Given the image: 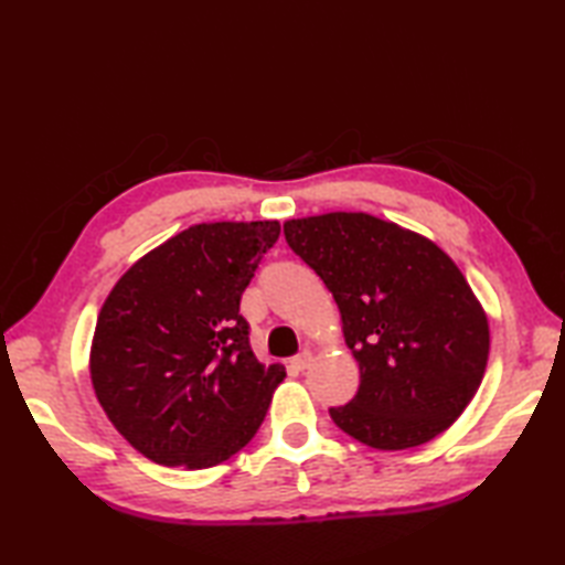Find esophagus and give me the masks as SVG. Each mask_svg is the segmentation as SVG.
<instances>
[{
	"mask_svg": "<svg viewBox=\"0 0 565 565\" xmlns=\"http://www.w3.org/2000/svg\"><path fill=\"white\" fill-rule=\"evenodd\" d=\"M310 362H313V354H310L308 350H303L301 354H296V356L291 359V366H294L296 371H303V369L310 366Z\"/></svg>",
	"mask_w": 565,
	"mask_h": 565,
	"instance_id": "34e87169",
	"label": "esophagus"
}]
</instances>
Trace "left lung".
<instances>
[{"label": "left lung", "mask_w": 565, "mask_h": 565, "mask_svg": "<svg viewBox=\"0 0 565 565\" xmlns=\"http://www.w3.org/2000/svg\"><path fill=\"white\" fill-rule=\"evenodd\" d=\"M284 235L332 291L362 374L332 423L383 451L441 435L473 401L490 350L488 318L451 257L369 213L286 221Z\"/></svg>", "instance_id": "obj_1"}]
</instances>
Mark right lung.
Wrapping results in <instances>:
<instances>
[{"mask_svg": "<svg viewBox=\"0 0 565 565\" xmlns=\"http://www.w3.org/2000/svg\"><path fill=\"white\" fill-rule=\"evenodd\" d=\"M279 233L276 221L191 225L138 259L104 301L92 386L150 461L209 468L257 435L286 371L252 354L239 298Z\"/></svg>", "mask_w": 565, "mask_h": 565, "instance_id": "right-lung-1", "label": "right lung"}]
</instances>
